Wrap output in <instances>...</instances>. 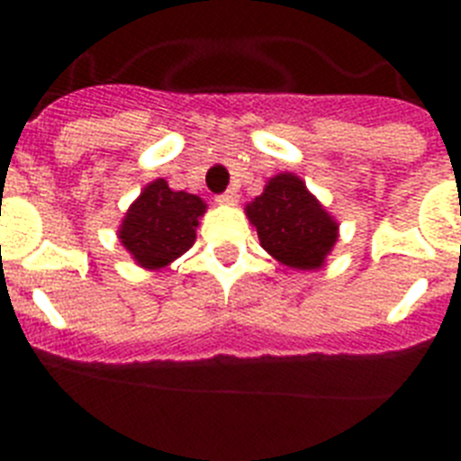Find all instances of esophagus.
<instances>
[{
	"mask_svg": "<svg viewBox=\"0 0 461 461\" xmlns=\"http://www.w3.org/2000/svg\"><path fill=\"white\" fill-rule=\"evenodd\" d=\"M217 203L219 205H235L238 203V194L235 191H226V194L217 195Z\"/></svg>",
	"mask_w": 461,
	"mask_h": 461,
	"instance_id": "esophagus-1",
	"label": "esophagus"
}]
</instances>
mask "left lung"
Segmentation results:
<instances>
[{
    "label": "left lung",
    "instance_id": "obj_1",
    "mask_svg": "<svg viewBox=\"0 0 461 461\" xmlns=\"http://www.w3.org/2000/svg\"><path fill=\"white\" fill-rule=\"evenodd\" d=\"M244 210L260 247L295 270H319L339 235L335 219L293 173L275 175Z\"/></svg>",
    "mask_w": 461,
    "mask_h": 461
}]
</instances>
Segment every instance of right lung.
I'll return each mask as SVG.
<instances>
[{"label":"right lung","instance_id":"right-lung-1","mask_svg":"<svg viewBox=\"0 0 461 461\" xmlns=\"http://www.w3.org/2000/svg\"><path fill=\"white\" fill-rule=\"evenodd\" d=\"M205 207L198 195L173 191L166 180H154L126 210L117 235L138 266L158 270L191 249Z\"/></svg>","mask_w":461,"mask_h":461}]
</instances>
